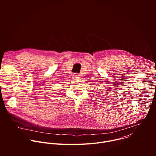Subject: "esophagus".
Segmentation results:
<instances>
[{
	"mask_svg": "<svg viewBox=\"0 0 156 156\" xmlns=\"http://www.w3.org/2000/svg\"><path fill=\"white\" fill-rule=\"evenodd\" d=\"M78 76H79V75H78V74L75 75V77H78Z\"/></svg>",
	"mask_w": 156,
	"mask_h": 156,
	"instance_id": "1",
	"label": "esophagus"
}]
</instances>
